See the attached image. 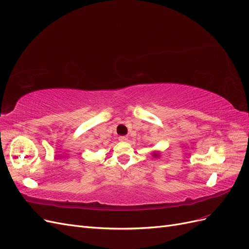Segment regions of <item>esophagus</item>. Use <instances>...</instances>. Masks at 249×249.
I'll use <instances>...</instances> for the list:
<instances>
[{
    "label": "esophagus",
    "instance_id": "34e87169",
    "mask_svg": "<svg viewBox=\"0 0 249 249\" xmlns=\"http://www.w3.org/2000/svg\"><path fill=\"white\" fill-rule=\"evenodd\" d=\"M118 139H119V141H126L127 137L126 136H119Z\"/></svg>",
    "mask_w": 249,
    "mask_h": 249
}]
</instances>
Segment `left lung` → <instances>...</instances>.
Masks as SVG:
<instances>
[{
  "mask_svg": "<svg viewBox=\"0 0 249 249\" xmlns=\"http://www.w3.org/2000/svg\"><path fill=\"white\" fill-rule=\"evenodd\" d=\"M158 156H159V154H158V153H154V157H158Z\"/></svg>",
  "mask_w": 249,
  "mask_h": 249,
  "instance_id": "left-lung-1",
  "label": "left lung"
}]
</instances>
